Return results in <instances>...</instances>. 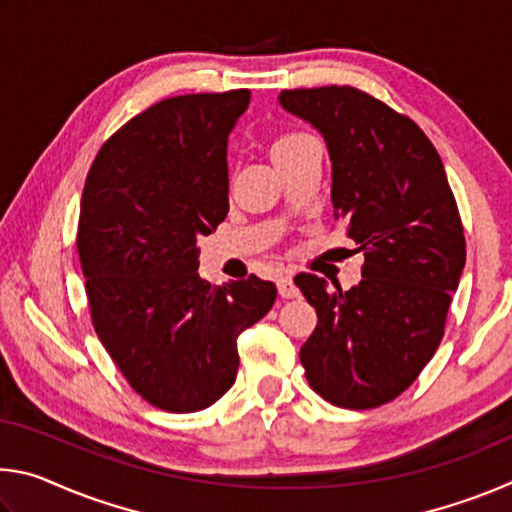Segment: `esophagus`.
Returning <instances> with one entry per match:
<instances>
[{
  "label": "esophagus",
  "instance_id": "esophagus-1",
  "mask_svg": "<svg viewBox=\"0 0 512 512\" xmlns=\"http://www.w3.org/2000/svg\"><path fill=\"white\" fill-rule=\"evenodd\" d=\"M277 291H280L282 298H298L300 296L296 282H293V275L289 271L277 277Z\"/></svg>",
  "mask_w": 512,
  "mask_h": 512
}]
</instances>
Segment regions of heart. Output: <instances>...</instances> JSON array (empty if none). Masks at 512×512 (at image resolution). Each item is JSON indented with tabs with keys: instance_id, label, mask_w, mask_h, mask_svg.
Returning a JSON list of instances; mask_svg holds the SVG:
<instances>
[{
	"instance_id": "heart-1",
	"label": "heart",
	"mask_w": 512,
	"mask_h": 512,
	"mask_svg": "<svg viewBox=\"0 0 512 512\" xmlns=\"http://www.w3.org/2000/svg\"><path fill=\"white\" fill-rule=\"evenodd\" d=\"M305 137H307V135H302V133H284V135H277L275 140H273V144H271L273 160L280 158V155H282L284 151H289L291 146H296L298 142L305 140Z\"/></svg>"
}]
</instances>
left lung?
Here are the masks:
<instances>
[{"label": "left lung", "instance_id": "8db88e82", "mask_svg": "<svg viewBox=\"0 0 512 512\" xmlns=\"http://www.w3.org/2000/svg\"><path fill=\"white\" fill-rule=\"evenodd\" d=\"M323 135L334 219L366 257L348 291L300 273L318 325L300 348L309 386L334 406L375 409L409 388L445 334L465 266L461 216L429 137L350 85L280 92Z\"/></svg>", "mask_w": 512, "mask_h": 512}]
</instances>
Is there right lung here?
Returning a JSON list of instances; mask_svg holds the SVG:
<instances>
[{
  "label": "right lung",
  "instance_id": "right-lung-1",
  "mask_svg": "<svg viewBox=\"0 0 512 512\" xmlns=\"http://www.w3.org/2000/svg\"><path fill=\"white\" fill-rule=\"evenodd\" d=\"M250 90L155 103L101 146L76 246L103 348L146 402L212 406L235 384L239 334L277 298L273 282L212 287L196 239L228 214V137Z\"/></svg>",
  "mask_w": 512,
  "mask_h": 512
}]
</instances>
